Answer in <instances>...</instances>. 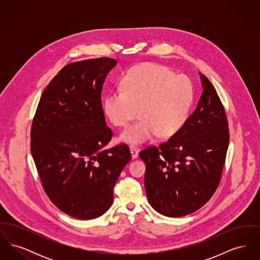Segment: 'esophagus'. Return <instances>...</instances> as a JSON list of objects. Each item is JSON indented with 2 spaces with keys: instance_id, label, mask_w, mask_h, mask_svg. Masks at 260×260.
<instances>
[{
  "instance_id": "esophagus-1",
  "label": "esophagus",
  "mask_w": 260,
  "mask_h": 260,
  "mask_svg": "<svg viewBox=\"0 0 260 260\" xmlns=\"http://www.w3.org/2000/svg\"><path fill=\"white\" fill-rule=\"evenodd\" d=\"M131 153H132V158L136 159L138 157V153H139V149L137 147H131Z\"/></svg>"
}]
</instances>
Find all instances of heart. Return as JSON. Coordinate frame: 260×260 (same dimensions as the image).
Segmentation results:
<instances>
[{
	"instance_id": "b5f03b06",
	"label": "heart",
	"mask_w": 260,
	"mask_h": 260,
	"mask_svg": "<svg viewBox=\"0 0 260 260\" xmlns=\"http://www.w3.org/2000/svg\"><path fill=\"white\" fill-rule=\"evenodd\" d=\"M122 91H112L103 101L104 114L115 126L124 127L141 119L120 136V140L138 145L157 136L170 138L185 124L194 100V87L184 75L156 63H141L124 72Z\"/></svg>"
}]
</instances>
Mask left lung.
<instances>
[{
    "instance_id": "left-lung-1",
    "label": "left lung",
    "mask_w": 260,
    "mask_h": 260,
    "mask_svg": "<svg viewBox=\"0 0 260 260\" xmlns=\"http://www.w3.org/2000/svg\"><path fill=\"white\" fill-rule=\"evenodd\" d=\"M183 127L159 147L139 153L146 165L149 204L162 215L179 217L201 209L219 185L229 145L227 116L210 80Z\"/></svg>"
}]
</instances>
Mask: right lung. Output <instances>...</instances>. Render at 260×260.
Listing matches in <instances>:
<instances>
[{
    "instance_id": "add662e5",
    "label": "right lung",
    "mask_w": 260,
    "mask_h": 260,
    "mask_svg": "<svg viewBox=\"0 0 260 260\" xmlns=\"http://www.w3.org/2000/svg\"><path fill=\"white\" fill-rule=\"evenodd\" d=\"M117 61L100 57L65 65L45 88L31 126V153L43 188L64 213L92 219L109 210L113 189L132 155L126 144L104 148L102 86Z\"/></svg>"
}]
</instances>
